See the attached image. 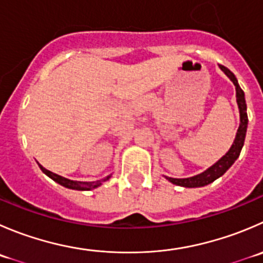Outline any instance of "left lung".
<instances>
[{
  "label": "left lung",
  "mask_w": 263,
  "mask_h": 263,
  "mask_svg": "<svg viewBox=\"0 0 263 263\" xmlns=\"http://www.w3.org/2000/svg\"><path fill=\"white\" fill-rule=\"evenodd\" d=\"M220 68L225 72V74L233 81L234 85H235L236 101H238L239 111H240V126H239L238 128V134H236V137L235 140H234V144L233 146L230 147V150H229L217 163H215L212 167H210L203 173L189 178L165 177L168 181L175 183V185L183 186V187H200V186L208 185V183L213 182V181L217 180L218 177H221V176L234 164V162L238 159L239 155H240L241 147H243L244 140H246L247 126H248V116H247V104L246 98H244V91L241 90L240 86H239L238 80H236V77L234 76L233 72H230V70L226 67H223V65H220Z\"/></svg>",
  "instance_id": "1"
}]
</instances>
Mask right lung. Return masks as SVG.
Returning <instances> with one entry per match:
<instances>
[{"mask_svg": "<svg viewBox=\"0 0 263 263\" xmlns=\"http://www.w3.org/2000/svg\"><path fill=\"white\" fill-rule=\"evenodd\" d=\"M40 168L42 170L43 173H46L48 177L52 178L55 182L60 183V185L64 186V187L73 189V190H91V189H95V187H98L99 185H101V181H95V182H80V181H73V180H68V178H65V177H61V176L56 175V173H53V172H51V171L43 168L41 164H40ZM108 178L109 177H106L105 180H108ZM105 180H103V181H105Z\"/></svg>", "mask_w": 263, "mask_h": 263, "instance_id": "add662e5", "label": "right lung"}]
</instances>
